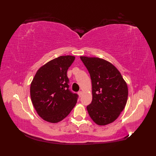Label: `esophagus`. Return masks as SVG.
<instances>
[{
	"mask_svg": "<svg viewBox=\"0 0 156 156\" xmlns=\"http://www.w3.org/2000/svg\"><path fill=\"white\" fill-rule=\"evenodd\" d=\"M78 94H79V97H81L82 94H83V92H82V91H79V92H78Z\"/></svg>",
	"mask_w": 156,
	"mask_h": 156,
	"instance_id": "1",
	"label": "esophagus"
}]
</instances>
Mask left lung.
<instances>
[{"label": "left lung", "mask_w": 156, "mask_h": 156, "mask_svg": "<svg viewBox=\"0 0 156 156\" xmlns=\"http://www.w3.org/2000/svg\"><path fill=\"white\" fill-rule=\"evenodd\" d=\"M90 75L92 100L87 107L92 120L100 126L114 122L124 108L128 96L127 84L116 68L96 57L80 56Z\"/></svg>", "instance_id": "1"}]
</instances>
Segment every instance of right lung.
I'll return each instance as SVG.
<instances>
[{
  "mask_svg": "<svg viewBox=\"0 0 156 156\" xmlns=\"http://www.w3.org/2000/svg\"><path fill=\"white\" fill-rule=\"evenodd\" d=\"M75 56H60L36 72L30 84L32 104L44 120L57 123L65 119L76 104L78 95L69 89L67 71Z\"/></svg>",
  "mask_w": 156,
  "mask_h": 156,
  "instance_id": "add662e5",
  "label": "right lung"
}]
</instances>
